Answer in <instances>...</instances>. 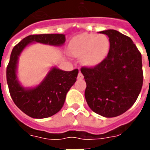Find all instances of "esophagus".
Here are the masks:
<instances>
[{"mask_svg":"<svg viewBox=\"0 0 150 150\" xmlns=\"http://www.w3.org/2000/svg\"><path fill=\"white\" fill-rule=\"evenodd\" d=\"M78 79H83V78H84V76H83V75L82 74V72L81 71H79V74H78Z\"/></svg>","mask_w":150,"mask_h":150,"instance_id":"34e87169","label":"esophagus"}]
</instances>
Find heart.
Here are the masks:
<instances>
[{"label":"heart","instance_id":"b5f03b06","mask_svg":"<svg viewBox=\"0 0 150 150\" xmlns=\"http://www.w3.org/2000/svg\"><path fill=\"white\" fill-rule=\"evenodd\" d=\"M110 42L105 34L82 33L75 36L69 43L71 54L82 57L85 65L93 67L103 61L109 53Z\"/></svg>","mask_w":150,"mask_h":150}]
</instances>
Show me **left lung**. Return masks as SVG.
<instances>
[{
  "label": "left lung",
  "mask_w": 150,
  "mask_h": 150,
  "mask_svg": "<svg viewBox=\"0 0 150 150\" xmlns=\"http://www.w3.org/2000/svg\"><path fill=\"white\" fill-rule=\"evenodd\" d=\"M109 37V53L99 64L82 67L85 97L90 109L106 117L127 111L142 87V55L132 39L114 29L100 32Z\"/></svg>",
  "instance_id": "obj_1"
}]
</instances>
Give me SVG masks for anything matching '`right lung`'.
<instances>
[{
	"label": "right lung",
	"instance_id": "add662e5",
	"mask_svg": "<svg viewBox=\"0 0 150 150\" xmlns=\"http://www.w3.org/2000/svg\"><path fill=\"white\" fill-rule=\"evenodd\" d=\"M32 42L61 46L65 42V36L63 34H39L26 36L14 47L7 66V82L15 104L31 117L46 118L57 114L62 108L66 94L76 81L79 70L65 71L53 68L38 86L25 89L18 82L16 67L19 54Z\"/></svg>",
	"mask_w": 150,
	"mask_h": 150
}]
</instances>
